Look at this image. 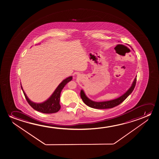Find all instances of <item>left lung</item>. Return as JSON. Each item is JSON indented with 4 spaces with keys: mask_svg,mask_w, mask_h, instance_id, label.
<instances>
[{
    "mask_svg": "<svg viewBox=\"0 0 159 159\" xmlns=\"http://www.w3.org/2000/svg\"><path fill=\"white\" fill-rule=\"evenodd\" d=\"M136 77L137 76H136V78L133 81L132 85L130 87V89L124 94H123L122 96H120L119 98L115 99L105 101V102H94V101L89 99V98L86 96L85 92L83 89H81L80 91L81 98L85 104L87 105V106L91 107L92 108L98 109L112 108V107H114L120 105V103H122L132 93V92L133 91V90L135 88L136 83Z\"/></svg>",
    "mask_w": 159,
    "mask_h": 159,
    "instance_id": "obj_1",
    "label": "left lung"
}]
</instances>
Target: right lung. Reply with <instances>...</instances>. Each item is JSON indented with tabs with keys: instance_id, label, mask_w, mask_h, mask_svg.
<instances>
[{
	"instance_id": "obj_1",
	"label": "right lung",
	"mask_w": 159,
	"mask_h": 159,
	"mask_svg": "<svg viewBox=\"0 0 159 159\" xmlns=\"http://www.w3.org/2000/svg\"><path fill=\"white\" fill-rule=\"evenodd\" d=\"M72 80V76H69L65 80H63L57 87L50 97L44 102L41 103H36L31 101L26 96V94L23 91L22 86L21 88L29 104L30 105L34 110L43 113H55L58 112L61 108V106L60 104V99L61 91L63 87H65V86Z\"/></svg>"
}]
</instances>
